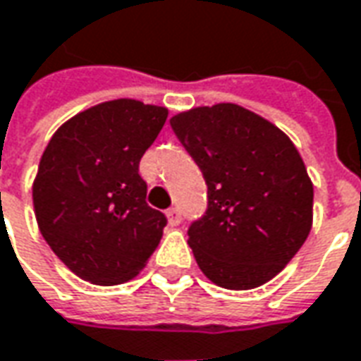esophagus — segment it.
<instances>
[{
  "label": "esophagus",
  "instance_id": "1",
  "mask_svg": "<svg viewBox=\"0 0 361 361\" xmlns=\"http://www.w3.org/2000/svg\"><path fill=\"white\" fill-rule=\"evenodd\" d=\"M180 219H183V217H180V212H178V209L176 208H171V209H167V221H169V226H178V224H180Z\"/></svg>",
  "mask_w": 361,
  "mask_h": 361
}]
</instances>
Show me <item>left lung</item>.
Masks as SVG:
<instances>
[{
	"label": "left lung",
	"mask_w": 361,
	"mask_h": 361,
	"mask_svg": "<svg viewBox=\"0 0 361 361\" xmlns=\"http://www.w3.org/2000/svg\"><path fill=\"white\" fill-rule=\"evenodd\" d=\"M208 185V212L188 229L204 276L226 290H252L276 274L313 226V183L282 130L235 103L171 118Z\"/></svg>",
	"instance_id": "left-lung-1"
}]
</instances>
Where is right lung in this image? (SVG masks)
Returning a JSON list of instances; mask_svg holds the SVG:
<instances>
[{
  "instance_id": "1",
  "label": "right lung",
  "mask_w": 361,
  "mask_h": 361,
  "mask_svg": "<svg viewBox=\"0 0 361 361\" xmlns=\"http://www.w3.org/2000/svg\"><path fill=\"white\" fill-rule=\"evenodd\" d=\"M167 114L135 99L104 101L66 120L46 145L32 183L35 217L81 280L128 282L159 245L167 219L147 206L137 167Z\"/></svg>"
}]
</instances>
